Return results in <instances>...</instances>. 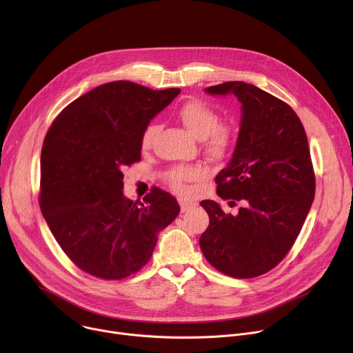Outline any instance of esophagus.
<instances>
[{
    "mask_svg": "<svg viewBox=\"0 0 353 353\" xmlns=\"http://www.w3.org/2000/svg\"><path fill=\"white\" fill-rule=\"evenodd\" d=\"M179 205H181V212L183 213V212H188V210H191V209H194L198 203L196 202H194V201H188V199H179Z\"/></svg>",
    "mask_w": 353,
    "mask_h": 353,
    "instance_id": "esophagus-1",
    "label": "esophagus"
}]
</instances>
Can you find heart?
<instances>
[{
  "mask_svg": "<svg viewBox=\"0 0 353 353\" xmlns=\"http://www.w3.org/2000/svg\"><path fill=\"white\" fill-rule=\"evenodd\" d=\"M176 119L181 124L202 140L203 150L214 159H225L233 151L237 141V131L233 124L219 123V114L202 100H188L176 110ZM158 127L150 124L144 128L140 147L143 151L152 148ZM205 168L201 165H174L164 174L165 181L175 192L185 195L189 192V182L203 178Z\"/></svg>",
  "mask_w": 353,
  "mask_h": 353,
  "instance_id": "1",
  "label": "heart"
}]
</instances>
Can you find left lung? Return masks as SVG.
I'll return each instance as SVG.
<instances>
[{"label":"left lung","mask_w":353,"mask_h":353,"mask_svg":"<svg viewBox=\"0 0 353 353\" xmlns=\"http://www.w3.org/2000/svg\"><path fill=\"white\" fill-rule=\"evenodd\" d=\"M241 103L237 144L218 176V195L241 202L237 214L202 201L209 226L199 239L205 259L221 273L252 279L274 268L291 250L315 196V174L301 120L283 100L245 82L206 89Z\"/></svg>","instance_id":"left-lung-1"}]
</instances>
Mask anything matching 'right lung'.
I'll return each mask as SVG.
<instances>
[{"label": "right lung", "instance_id": "add662e5", "mask_svg": "<svg viewBox=\"0 0 353 353\" xmlns=\"http://www.w3.org/2000/svg\"><path fill=\"white\" fill-rule=\"evenodd\" d=\"M179 93L127 80L104 83L68 104L45 135L42 214L65 254L93 277L137 273L179 213L176 199L159 188L144 203L123 195V171L141 159L144 128Z\"/></svg>", "mask_w": 353, "mask_h": 353}]
</instances>
